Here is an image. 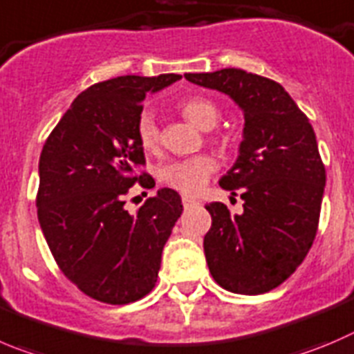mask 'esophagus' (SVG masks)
Here are the masks:
<instances>
[{"instance_id":"1","label":"esophagus","mask_w":354,"mask_h":354,"mask_svg":"<svg viewBox=\"0 0 354 354\" xmlns=\"http://www.w3.org/2000/svg\"><path fill=\"white\" fill-rule=\"evenodd\" d=\"M183 205H184V208H189V207H193V205H196V200H193V198L184 196L183 198Z\"/></svg>"}]
</instances>
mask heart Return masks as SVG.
<instances>
[{
  "mask_svg": "<svg viewBox=\"0 0 354 354\" xmlns=\"http://www.w3.org/2000/svg\"><path fill=\"white\" fill-rule=\"evenodd\" d=\"M187 121L200 130H212L218 123L217 106L205 97H189L179 104ZM139 142L146 153H154L160 146V129L153 114L144 113L137 127ZM217 170V160L212 154H198L187 160L170 161L160 168V180L165 186L179 191L186 196H196L207 184L208 177Z\"/></svg>",
  "mask_w": 354,
  "mask_h": 354,
  "instance_id": "b5f03b06",
  "label": "heart"
}]
</instances>
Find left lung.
Instances as JSON below:
<instances>
[{"instance_id":"left-lung-1","label":"left lung","mask_w":354,"mask_h":354,"mask_svg":"<svg viewBox=\"0 0 354 354\" xmlns=\"http://www.w3.org/2000/svg\"><path fill=\"white\" fill-rule=\"evenodd\" d=\"M184 78L230 95L243 111L240 153L218 180L240 193L243 212L207 205L212 227L203 248L222 288L264 294L287 280L315 241L326 179L315 130L283 86L264 76L227 67Z\"/></svg>"}]
</instances>
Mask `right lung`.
Segmentation results:
<instances>
[{
	"instance_id": "right-lung-1",
	"label": "right lung",
	"mask_w": 354,
	"mask_h": 354,
	"mask_svg": "<svg viewBox=\"0 0 354 354\" xmlns=\"http://www.w3.org/2000/svg\"><path fill=\"white\" fill-rule=\"evenodd\" d=\"M180 78L129 74L95 83L74 99L43 146L39 225L60 271L95 301L129 304L156 283L183 201L163 187L132 215L124 196L136 183L151 187L146 171L133 174L146 163L137 136L142 100Z\"/></svg>"
}]
</instances>
